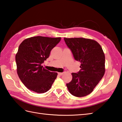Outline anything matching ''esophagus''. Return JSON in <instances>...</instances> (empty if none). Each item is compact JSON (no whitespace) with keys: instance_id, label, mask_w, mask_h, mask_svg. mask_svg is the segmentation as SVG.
<instances>
[{"instance_id":"esophagus-1","label":"esophagus","mask_w":122,"mask_h":122,"mask_svg":"<svg viewBox=\"0 0 122 122\" xmlns=\"http://www.w3.org/2000/svg\"><path fill=\"white\" fill-rule=\"evenodd\" d=\"M64 74V73H58V74L59 75H63Z\"/></svg>"}]
</instances>
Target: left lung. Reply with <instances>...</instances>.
Here are the masks:
<instances>
[{"mask_svg":"<svg viewBox=\"0 0 122 122\" xmlns=\"http://www.w3.org/2000/svg\"><path fill=\"white\" fill-rule=\"evenodd\" d=\"M64 40L74 59L81 63V70L72 73V81L66 86L72 95L84 97L93 91L104 76L105 54L101 46L93 40L65 38Z\"/></svg>","mask_w":122,"mask_h":122,"instance_id":"obj_1","label":"left lung"}]
</instances>
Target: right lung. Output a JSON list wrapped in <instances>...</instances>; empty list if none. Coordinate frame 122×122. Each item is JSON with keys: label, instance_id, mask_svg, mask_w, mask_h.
Instances as JSON below:
<instances>
[{"label": "right lung", "instance_id": "obj_1", "mask_svg": "<svg viewBox=\"0 0 122 122\" xmlns=\"http://www.w3.org/2000/svg\"><path fill=\"white\" fill-rule=\"evenodd\" d=\"M61 40V38L37 36L26 39L20 43L15 56L17 72L27 89L42 93L51 88L57 73L46 70L41 64Z\"/></svg>", "mask_w": 122, "mask_h": 122}]
</instances>
